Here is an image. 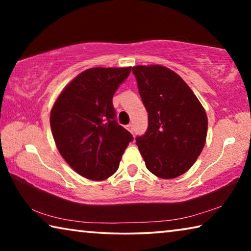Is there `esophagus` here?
<instances>
[{
    "instance_id": "esophagus-1",
    "label": "esophagus",
    "mask_w": 251,
    "mask_h": 251,
    "mask_svg": "<svg viewBox=\"0 0 251 251\" xmlns=\"http://www.w3.org/2000/svg\"><path fill=\"white\" fill-rule=\"evenodd\" d=\"M126 128H127V130H128V131H130V133H131V134H133V133H134V131H133V125H131V124H129V125H127V126H126Z\"/></svg>"
}]
</instances>
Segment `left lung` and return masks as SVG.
Segmentation results:
<instances>
[{"label":"left lung","mask_w":251,"mask_h":251,"mask_svg":"<svg viewBox=\"0 0 251 251\" xmlns=\"http://www.w3.org/2000/svg\"><path fill=\"white\" fill-rule=\"evenodd\" d=\"M131 71L148 113V128L136 144L151 174L176 178L193 166L205 146V109L185 80L167 67L138 65Z\"/></svg>","instance_id":"8db88e82"}]
</instances>
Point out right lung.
Wrapping results in <instances>:
<instances>
[{
  "instance_id": "add662e5",
  "label": "right lung",
  "mask_w": 251,
  "mask_h": 251,
  "mask_svg": "<svg viewBox=\"0 0 251 251\" xmlns=\"http://www.w3.org/2000/svg\"><path fill=\"white\" fill-rule=\"evenodd\" d=\"M131 67H93L82 72L58 95L50 110V129L63 158L87 179L104 180L120 166L133 136L117 124L113 96Z\"/></svg>"
}]
</instances>
